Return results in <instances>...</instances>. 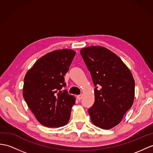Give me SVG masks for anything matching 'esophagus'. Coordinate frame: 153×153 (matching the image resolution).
I'll return each mask as SVG.
<instances>
[{
    "instance_id": "34e87169",
    "label": "esophagus",
    "mask_w": 153,
    "mask_h": 153,
    "mask_svg": "<svg viewBox=\"0 0 153 153\" xmlns=\"http://www.w3.org/2000/svg\"><path fill=\"white\" fill-rule=\"evenodd\" d=\"M76 98H77V99L78 100H81L82 99V95H77L76 96Z\"/></svg>"
}]
</instances>
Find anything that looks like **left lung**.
I'll return each instance as SVG.
<instances>
[{
	"label": "left lung",
	"mask_w": 153,
	"mask_h": 153,
	"mask_svg": "<svg viewBox=\"0 0 153 153\" xmlns=\"http://www.w3.org/2000/svg\"><path fill=\"white\" fill-rule=\"evenodd\" d=\"M80 54L91 73L95 102L88 110L91 121L102 129L117 125L133 105L135 83L132 73L121 59L108 48L89 46Z\"/></svg>",
	"instance_id": "1"
}]
</instances>
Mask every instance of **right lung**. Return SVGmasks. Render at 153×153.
<instances>
[{"label": "right lung", "mask_w": 153, "mask_h": 153, "mask_svg": "<svg viewBox=\"0 0 153 153\" xmlns=\"http://www.w3.org/2000/svg\"><path fill=\"white\" fill-rule=\"evenodd\" d=\"M76 53L63 48L50 52L37 60L26 73L23 96L39 123L58 128L68 124L75 97L61 91L64 75Z\"/></svg>", "instance_id": "1"}]
</instances>
